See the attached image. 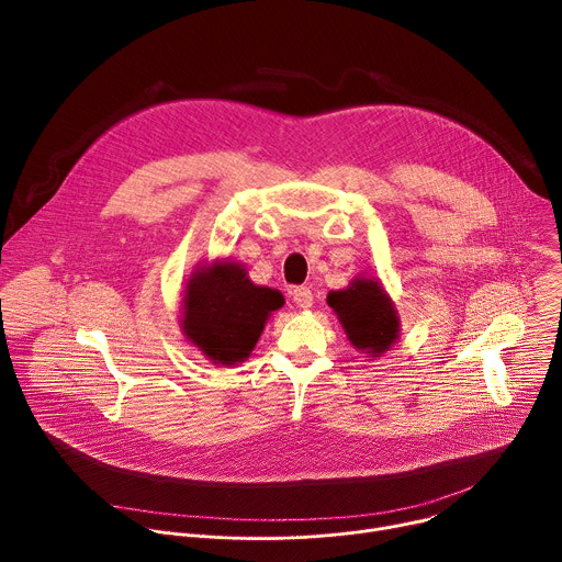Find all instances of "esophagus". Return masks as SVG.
Returning a JSON list of instances; mask_svg holds the SVG:
<instances>
[{
  "label": "esophagus",
  "mask_w": 562,
  "mask_h": 562,
  "mask_svg": "<svg viewBox=\"0 0 562 562\" xmlns=\"http://www.w3.org/2000/svg\"><path fill=\"white\" fill-rule=\"evenodd\" d=\"M291 295H293V302H295L300 308H308V306L313 304V293H311V289H306V286H295Z\"/></svg>",
  "instance_id": "34e87169"
}]
</instances>
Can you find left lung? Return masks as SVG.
<instances>
[{
  "label": "left lung",
  "mask_w": 562,
  "mask_h": 562,
  "mask_svg": "<svg viewBox=\"0 0 562 562\" xmlns=\"http://www.w3.org/2000/svg\"><path fill=\"white\" fill-rule=\"evenodd\" d=\"M327 304L338 315L349 342L369 358L384 356L397 342L400 315L378 278H353L349 286L329 291Z\"/></svg>",
  "instance_id": "8db88e82"
}]
</instances>
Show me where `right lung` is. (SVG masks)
<instances>
[{"mask_svg":"<svg viewBox=\"0 0 562 562\" xmlns=\"http://www.w3.org/2000/svg\"><path fill=\"white\" fill-rule=\"evenodd\" d=\"M284 304L278 289L249 280L231 258L198 265L184 284L180 329L213 364L245 362L256 349L267 319Z\"/></svg>","mask_w":562,"mask_h":562,"instance_id":"obj_1","label":"right lung"}]
</instances>
